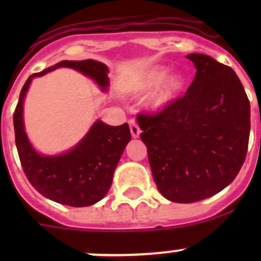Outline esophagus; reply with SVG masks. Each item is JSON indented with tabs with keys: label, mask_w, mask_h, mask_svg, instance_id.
<instances>
[{
	"label": "esophagus",
	"mask_w": 261,
	"mask_h": 261,
	"mask_svg": "<svg viewBox=\"0 0 261 261\" xmlns=\"http://www.w3.org/2000/svg\"><path fill=\"white\" fill-rule=\"evenodd\" d=\"M128 125H130V131H131V135H133V138H135V139L139 138V136H140L141 130H140V127H139L138 122L131 118V120H128Z\"/></svg>",
	"instance_id": "34e87169"
}]
</instances>
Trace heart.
I'll return each mask as SVG.
<instances>
[{"mask_svg": "<svg viewBox=\"0 0 261 261\" xmlns=\"http://www.w3.org/2000/svg\"><path fill=\"white\" fill-rule=\"evenodd\" d=\"M165 74H167V68L164 67H155L147 70L141 80L140 88L144 91L154 88L164 79ZM184 84H186V78L181 73L175 72L170 74L169 77L165 78L160 86L158 87L155 93L151 96L150 106L154 107V109H163L167 105H169L173 99L179 96V93L184 88Z\"/></svg>", "mask_w": 261, "mask_h": 261, "instance_id": "1", "label": "heart"}]
</instances>
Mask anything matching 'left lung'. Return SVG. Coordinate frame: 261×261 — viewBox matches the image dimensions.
I'll use <instances>...</instances> for the list:
<instances>
[{"label": "left lung", "instance_id": "left-lung-1", "mask_svg": "<svg viewBox=\"0 0 261 261\" xmlns=\"http://www.w3.org/2000/svg\"><path fill=\"white\" fill-rule=\"evenodd\" d=\"M187 58L197 72L186 94L138 116L155 184L177 203L226 188L243 167L250 136V102L236 73L208 55Z\"/></svg>", "mask_w": 261, "mask_h": 261}]
</instances>
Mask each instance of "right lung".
Returning <instances> with one entry per match:
<instances>
[{
  "instance_id": "add662e5",
  "label": "right lung",
  "mask_w": 261,
  "mask_h": 261,
  "mask_svg": "<svg viewBox=\"0 0 261 261\" xmlns=\"http://www.w3.org/2000/svg\"><path fill=\"white\" fill-rule=\"evenodd\" d=\"M60 67L73 68L83 73L103 91L109 87V68L92 59L63 60L54 67L30 75L21 89L14 114L18 158L26 178L44 197L72 207L91 206L101 201L109 192L118 160L131 140L130 128L127 123L110 126L98 120L80 143L65 154L48 156L36 152L23 127V98L34 77H40Z\"/></svg>"
}]
</instances>
